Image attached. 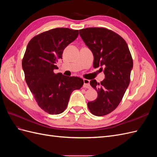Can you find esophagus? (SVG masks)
<instances>
[{
  "label": "esophagus",
  "instance_id": "34e87169",
  "mask_svg": "<svg viewBox=\"0 0 157 157\" xmlns=\"http://www.w3.org/2000/svg\"><path fill=\"white\" fill-rule=\"evenodd\" d=\"M84 84H83V87L84 88H90L91 86H90V80L88 79H84Z\"/></svg>",
  "mask_w": 157,
  "mask_h": 157
}]
</instances>
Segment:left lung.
Returning <instances> with one entry per match:
<instances>
[{
	"label": "left lung",
	"instance_id": "left-lung-1",
	"mask_svg": "<svg viewBox=\"0 0 157 157\" xmlns=\"http://www.w3.org/2000/svg\"><path fill=\"white\" fill-rule=\"evenodd\" d=\"M80 37L92 51L94 67H101L105 78L90 82L98 98L88 103L93 115L101 117L117 107L130 84L133 60L128 44L117 33L105 28L90 27L79 30Z\"/></svg>",
	"mask_w": 157,
	"mask_h": 157
}]
</instances>
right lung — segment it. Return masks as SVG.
Returning <instances> with one entry per match:
<instances>
[{"label": "right lung", "mask_w": 157, "mask_h": 157, "mask_svg": "<svg viewBox=\"0 0 157 157\" xmlns=\"http://www.w3.org/2000/svg\"><path fill=\"white\" fill-rule=\"evenodd\" d=\"M78 35V30L56 28L33 37L22 61L25 81L39 106L50 115L63 113L71 93L84 84L77 77L55 74L64 49Z\"/></svg>", "instance_id": "add662e5"}]
</instances>
